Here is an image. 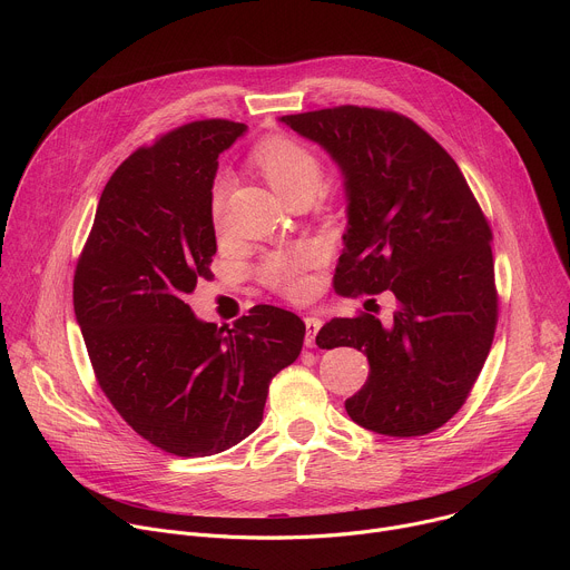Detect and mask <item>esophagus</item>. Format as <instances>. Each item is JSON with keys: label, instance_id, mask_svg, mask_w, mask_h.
I'll use <instances>...</instances> for the list:
<instances>
[{"label": "esophagus", "instance_id": "1", "mask_svg": "<svg viewBox=\"0 0 570 570\" xmlns=\"http://www.w3.org/2000/svg\"><path fill=\"white\" fill-rule=\"evenodd\" d=\"M304 324H306L304 345H306V347H315V334H317L320 327H322V320H320L317 315H306V317H304Z\"/></svg>", "mask_w": 570, "mask_h": 570}]
</instances>
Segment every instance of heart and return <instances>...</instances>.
Instances as JSON below:
<instances>
[{
	"mask_svg": "<svg viewBox=\"0 0 570 570\" xmlns=\"http://www.w3.org/2000/svg\"><path fill=\"white\" fill-rule=\"evenodd\" d=\"M255 165L262 169L271 187L286 200H311L322 183V161L313 148L299 139L275 135L259 141L253 150ZM227 178L218 176L212 187V216L218 223L223 214ZM308 264V253H273L262 273L271 286L282 293L297 295L302 291V271Z\"/></svg>",
	"mask_w": 570,
	"mask_h": 570,
	"instance_id": "heart-1",
	"label": "heart"
}]
</instances>
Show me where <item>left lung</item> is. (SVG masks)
<instances>
[{
    "mask_svg": "<svg viewBox=\"0 0 570 570\" xmlns=\"http://www.w3.org/2000/svg\"><path fill=\"white\" fill-rule=\"evenodd\" d=\"M279 121L341 169L347 229L336 291L396 299L390 324L372 313L334 317L315 338L370 361L347 415L381 435H426L460 411L494 341L492 229L453 157L409 117L341 106Z\"/></svg>",
    "mask_w": 570,
    "mask_h": 570,
    "instance_id": "obj_1",
    "label": "left lung"
}]
</instances>
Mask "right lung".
I'll list each match as a JSON object with an SVG mask.
<instances>
[{
    "label": "right lung",
    "mask_w": 570,
    "mask_h": 570,
    "mask_svg": "<svg viewBox=\"0 0 570 570\" xmlns=\"http://www.w3.org/2000/svg\"><path fill=\"white\" fill-rule=\"evenodd\" d=\"M246 124H187L135 150L108 180L73 275V313L117 413L157 449L203 458L255 433L304 322L259 304L234 327L187 304L216 255L218 155Z\"/></svg>",
    "instance_id": "obj_1"
}]
</instances>
